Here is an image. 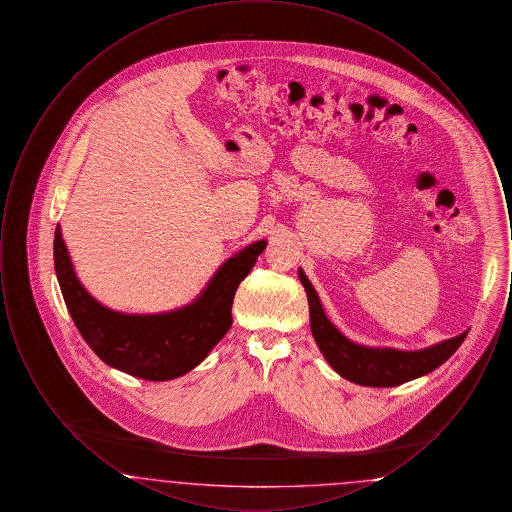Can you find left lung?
Masks as SVG:
<instances>
[{
  "instance_id": "obj_1",
  "label": "left lung",
  "mask_w": 512,
  "mask_h": 512,
  "mask_svg": "<svg viewBox=\"0 0 512 512\" xmlns=\"http://www.w3.org/2000/svg\"><path fill=\"white\" fill-rule=\"evenodd\" d=\"M299 280L305 286L309 299L311 330L320 353L345 380L370 386L393 388L414 378H420L443 365L463 343L466 332L451 340L441 341L420 351H399L390 347H365L347 340L340 330L324 315L317 290L299 268Z\"/></svg>"
}]
</instances>
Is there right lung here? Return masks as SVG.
Returning <instances> with one entry per match:
<instances>
[{
	"label": "right lung",
	"mask_w": 512,
	"mask_h": 512,
	"mask_svg": "<svg viewBox=\"0 0 512 512\" xmlns=\"http://www.w3.org/2000/svg\"><path fill=\"white\" fill-rule=\"evenodd\" d=\"M267 242L230 257L190 305L159 315H124L103 307L76 278L61 228L53 259L65 305L84 341L105 365L151 382L184 376L199 365L232 326V303Z\"/></svg>",
	"instance_id": "1"
}]
</instances>
